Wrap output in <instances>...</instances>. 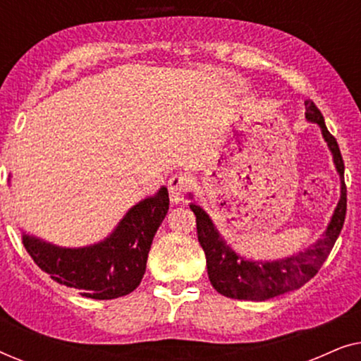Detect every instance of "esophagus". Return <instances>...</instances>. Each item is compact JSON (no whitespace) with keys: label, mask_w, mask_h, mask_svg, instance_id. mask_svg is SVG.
<instances>
[{"label":"esophagus","mask_w":361,"mask_h":361,"mask_svg":"<svg viewBox=\"0 0 361 361\" xmlns=\"http://www.w3.org/2000/svg\"><path fill=\"white\" fill-rule=\"evenodd\" d=\"M189 177L184 174H176L172 176L169 182H167V189H169V197L172 204H179V202L184 200V195L187 189H189Z\"/></svg>","instance_id":"1"}]
</instances>
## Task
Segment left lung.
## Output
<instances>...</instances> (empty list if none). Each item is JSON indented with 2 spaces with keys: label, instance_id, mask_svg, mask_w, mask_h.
<instances>
[{
  "label": "left lung",
  "instance_id": "left-lung-1",
  "mask_svg": "<svg viewBox=\"0 0 361 361\" xmlns=\"http://www.w3.org/2000/svg\"><path fill=\"white\" fill-rule=\"evenodd\" d=\"M305 118L322 130V136L332 152L334 164L340 176V200L332 220L322 238L304 253L263 263V261L245 259L243 256L236 255L221 238L207 212L199 205L190 204V210L194 212L197 221L199 243L205 251L209 279L216 293L221 295L241 300H266L299 289L317 274L343 228L345 214H347V185L343 180L345 166L340 147L337 140L329 133L322 113L312 100L305 102Z\"/></svg>",
  "mask_w": 361,
  "mask_h": 361
}]
</instances>
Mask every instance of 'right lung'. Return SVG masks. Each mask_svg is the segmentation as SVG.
I'll return each mask as SVG.
<instances>
[{
    "label": "right lung",
    "instance_id": "1",
    "mask_svg": "<svg viewBox=\"0 0 361 361\" xmlns=\"http://www.w3.org/2000/svg\"><path fill=\"white\" fill-rule=\"evenodd\" d=\"M167 210L169 194L161 187L156 195L131 207L113 233L100 243L62 248L24 233L23 245L34 263L59 284L78 289L90 299H116L140 286L152 238Z\"/></svg>",
    "mask_w": 361,
    "mask_h": 361
}]
</instances>
